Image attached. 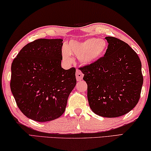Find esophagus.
Instances as JSON below:
<instances>
[{"mask_svg":"<svg viewBox=\"0 0 151 151\" xmlns=\"http://www.w3.org/2000/svg\"><path fill=\"white\" fill-rule=\"evenodd\" d=\"M76 80H77V81H80L83 79V74L81 73V71L80 70H76Z\"/></svg>","mask_w":151,"mask_h":151,"instance_id":"1","label":"esophagus"}]
</instances>
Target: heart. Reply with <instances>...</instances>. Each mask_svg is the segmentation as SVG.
<instances>
[{"mask_svg": "<svg viewBox=\"0 0 151 151\" xmlns=\"http://www.w3.org/2000/svg\"><path fill=\"white\" fill-rule=\"evenodd\" d=\"M108 43L103 38L90 37L83 41L71 40L61 49L63 61L70 63L72 55L78 57L83 65H90L102 59L107 52Z\"/></svg>", "mask_w": 151, "mask_h": 151, "instance_id": "obj_1", "label": "heart"}]
</instances>
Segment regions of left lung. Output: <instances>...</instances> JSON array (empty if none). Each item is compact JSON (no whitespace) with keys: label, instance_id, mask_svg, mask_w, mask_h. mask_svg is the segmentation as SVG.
Listing matches in <instances>:
<instances>
[{"label":"left lung","instance_id":"1","mask_svg":"<svg viewBox=\"0 0 151 151\" xmlns=\"http://www.w3.org/2000/svg\"><path fill=\"white\" fill-rule=\"evenodd\" d=\"M107 52L94 63L80 68L88 85L90 107L98 116L116 118L134 108L143 83L141 62L130 47L117 38L105 37Z\"/></svg>","mask_w":151,"mask_h":151}]
</instances>
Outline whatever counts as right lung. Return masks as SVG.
Listing matches in <instances>:
<instances>
[{
  "label": "right lung",
  "mask_w": 151,
  "mask_h": 151,
  "mask_svg": "<svg viewBox=\"0 0 151 151\" xmlns=\"http://www.w3.org/2000/svg\"><path fill=\"white\" fill-rule=\"evenodd\" d=\"M62 45V39H37L12 63V93L23 114L37 122L60 117L76 85V69L61 68Z\"/></svg>",
  "instance_id": "1"
}]
</instances>
